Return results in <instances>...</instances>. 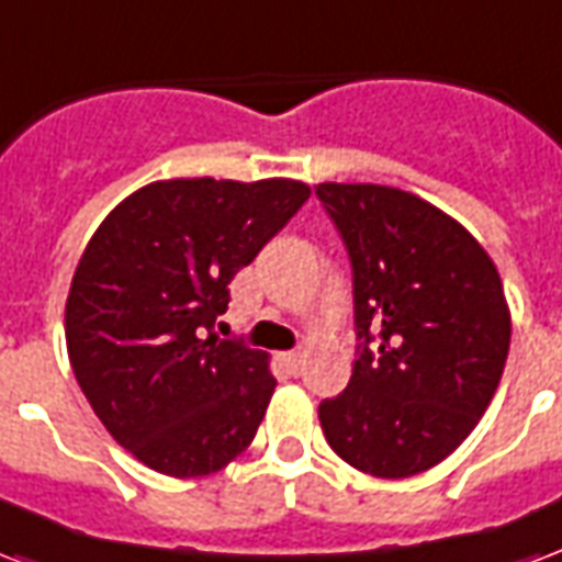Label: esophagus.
<instances>
[{
    "label": "esophagus",
    "mask_w": 562,
    "mask_h": 562,
    "mask_svg": "<svg viewBox=\"0 0 562 562\" xmlns=\"http://www.w3.org/2000/svg\"><path fill=\"white\" fill-rule=\"evenodd\" d=\"M282 362H285V368H289L291 374H300L303 366H306V353H303V350H289V353H282Z\"/></svg>",
    "instance_id": "1"
}]
</instances>
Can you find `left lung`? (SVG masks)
Returning <instances> with one entry per match:
<instances>
[{
  "instance_id": "1",
  "label": "left lung",
  "mask_w": 562,
  "mask_h": 562,
  "mask_svg": "<svg viewBox=\"0 0 562 562\" xmlns=\"http://www.w3.org/2000/svg\"><path fill=\"white\" fill-rule=\"evenodd\" d=\"M315 196L353 271L357 359L321 401L329 448L374 477L434 469L474 430L504 374L498 268L453 217L389 186L324 182Z\"/></svg>"
}]
</instances>
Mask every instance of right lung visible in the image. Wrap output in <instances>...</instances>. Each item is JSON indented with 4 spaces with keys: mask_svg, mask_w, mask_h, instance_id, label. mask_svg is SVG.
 <instances>
[{
    "mask_svg": "<svg viewBox=\"0 0 562 562\" xmlns=\"http://www.w3.org/2000/svg\"><path fill=\"white\" fill-rule=\"evenodd\" d=\"M294 179H167L100 224L67 297V350L114 439L170 477L221 471L252 442L268 353L214 336L229 282L310 200Z\"/></svg>",
    "mask_w": 562,
    "mask_h": 562,
    "instance_id": "right-lung-1",
    "label": "right lung"
}]
</instances>
